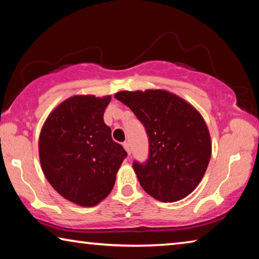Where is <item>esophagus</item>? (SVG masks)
Returning a JSON list of instances; mask_svg holds the SVG:
<instances>
[{"instance_id": "34e87169", "label": "esophagus", "mask_w": 259, "mask_h": 259, "mask_svg": "<svg viewBox=\"0 0 259 259\" xmlns=\"http://www.w3.org/2000/svg\"><path fill=\"white\" fill-rule=\"evenodd\" d=\"M123 147H124V150L126 151V153L130 155L131 154V150H130V144H129V143L128 142L123 143Z\"/></svg>"}]
</instances>
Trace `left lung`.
Instances as JSON below:
<instances>
[{
	"mask_svg": "<svg viewBox=\"0 0 259 259\" xmlns=\"http://www.w3.org/2000/svg\"><path fill=\"white\" fill-rule=\"evenodd\" d=\"M115 98L133 110L149 137L146 162L133 165L143 189L165 203L191 194L212 152L210 133L198 110L163 90L121 91Z\"/></svg>",
	"mask_w": 259,
	"mask_h": 259,
	"instance_id": "left-lung-1",
	"label": "left lung"
}]
</instances>
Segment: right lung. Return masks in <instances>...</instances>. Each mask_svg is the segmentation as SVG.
I'll use <instances>...</instances> for the list:
<instances>
[{
  "instance_id": "add662e5",
  "label": "right lung",
  "mask_w": 259,
  "mask_h": 259,
  "mask_svg": "<svg viewBox=\"0 0 259 259\" xmlns=\"http://www.w3.org/2000/svg\"><path fill=\"white\" fill-rule=\"evenodd\" d=\"M110 96H73L49 114L39 137V157L51 186L79 206L109 195L126 152L104 122Z\"/></svg>"
}]
</instances>
